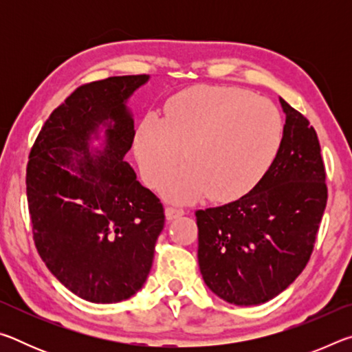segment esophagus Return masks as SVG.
I'll use <instances>...</instances> for the list:
<instances>
[{
  "instance_id": "esophagus-1",
  "label": "esophagus",
  "mask_w": 352,
  "mask_h": 352,
  "mask_svg": "<svg viewBox=\"0 0 352 352\" xmlns=\"http://www.w3.org/2000/svg\"><path fill=\"white\" fill-rule=\"evenodd\" d=\"M164 214H166V219H168V220H174V219L182 217L183 214H184V211L180 210V208L168 206V208H166V210H164Z\"/></svg>"
}]
</instances>
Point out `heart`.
<instances>
[{
  "label": "heart",
  "instance_id": "obj_1",
  "mask_svg": "<svg viewBox=\"0 0 352 352\" xmlns=\"http://www.w3.org/2000/svg\"><path fill=\"white\" fill-rule=\"evenodd\" d=\"M284 124L270 100L234 87H194L175 94L166 118L147 113L135 152L144 180L166 199L190 204L208 194L231 201L248 194L275 163Z\"/></svg>",
  "mask_w": 352,
  "mask_h": 352
}]
</instances>
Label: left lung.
Masks as SVG:
<instances>
[{
  "label": "left lung",
  "mask_w": 352,
  "mask_h": 352,
  "mask_svg": "<svg viewBox=\"0 0 352 352\" xmlns=\"http://www.w3.org/2000/svg\"><path fill=\"white\" fill-rule=\"evenodd\" d=\"M281 151L264 178L239 200L195 212L205 284L236 306L261 305L305 270L323 217L327 188L318 136L279 98Z\"/></svg>",
  "instance_id": "obj_1"
}]
</instances>
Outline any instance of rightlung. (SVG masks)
<instances>
[{"label":"right lung","mask_w":352,"mask_h":352,"mask_svg":"<svg viewBox=\"0 0 352 352\" xmlns=\"http://www.w3.org/2000/svg\"><path fill=\"white\" fill-rule=\"evenodd\" d=\"M147 80L116 76L79 87L29 153L35 247L65 287L91 302L124 301L144 285L164 226L162 201L124 162L135 138L127 100ZM100 129L103 146L93 148Z\"/></svg>","instance_id":"right-lung-1"}]
</instances>
